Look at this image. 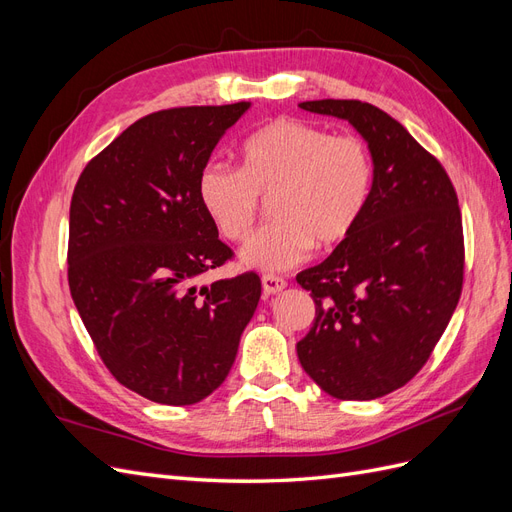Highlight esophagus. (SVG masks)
<instances>
[{
    "label": "esophagus",
    "instance_id": "obj_1",
    "mask_svg": "<svg viewBox=\"0 0 512 512\" xmlns=\"http://www.w3.org/2000/svg\"><path fill=\"white\" fill-rule=\"evenodd\" d=\"M286 288V280L284 277H277V275H262V290L267 294H277Z\"/></svg>",
    "mask_w": 512,
    "mask_h": 512
}]
</instances>
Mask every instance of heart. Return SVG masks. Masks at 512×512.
I'll return each instance as SVG.
<instances>
[{
	"instance_id": "obj_1",
	"label": "heart",
	"mask_w": 512,
	"mask_h": 512,
	"mask_svg": "<svg viewBox=\"0 0 512 512\" xmlns=\"http://www.w3.org/2000/svg\"><path fill=\"white\" fill-rule=\"evenodd\" d=\"M196 192L220 235L241 243L258 220L262 198L273 222L241 252L245 267L267 273L303 262L312 247L331 250L361 224L374 192L367 143L301 119H273L241 147V168L207 164Z\"/></svg>"
}]
</instances>
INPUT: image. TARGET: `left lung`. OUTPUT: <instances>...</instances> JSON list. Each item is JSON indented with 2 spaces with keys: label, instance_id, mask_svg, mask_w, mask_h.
Here are the masks:
<instances>
[{
  "label": "left lung",
  "instance_id": "8db88e82",
  "mask_svg": "<svg viewBox=\"0 0 512 512\" xmlns=\"http://www.w3.org/2000/svg\"><path fill=\"white\" fill-rule=\"evenodd\" d=\"M299 106L350 121L374 160L361 224L327 260L297 275L316 303L299 361L331 397H384L421 371L459 303L466 252L457 192L444 166L378 106Z\"/></svg>",
  "mask_w": 512,
  "mask_h": 512
}]
</instances>
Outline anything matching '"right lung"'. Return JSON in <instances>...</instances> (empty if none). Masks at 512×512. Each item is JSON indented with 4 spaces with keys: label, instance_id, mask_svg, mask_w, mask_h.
<instances>
[{
    "label": "right lung",
    "instance_id": "right-lung-1",
    "mask_svg": "<svg viewBox=\"0 0 512 512\" xmlns=\"http://www.w3.org/2000/svg\"><path fill=\"white\" fill-rule=\"evenodd\" d=\"M247 108L151 113L91 158L74 185V305L115 380L156 404L192 406L218 389L260 299L256 273L194 286L232 258L200 207L196 183Z\"/></svg>",
    "mask_w": 512,
    "mask_h": 512
}]
</instances>
